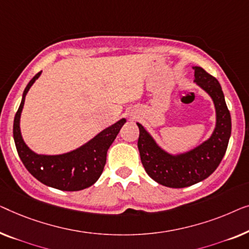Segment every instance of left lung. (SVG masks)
Wrapping results in <instances>:
<instances>
[{
    "label": "left lung",
    "mask_w": 249,
    "mask_h": 249,
    "mask_svg": "<svg viewBox=\"0 0 249 249\" xmlns=\"http://www.w3.org/2000/svg\"><path fill=\"white\" fill-rule=\"evenodd\" d=\"M195 81L214 101L216 127L211 138L185 155L173 157L156 144L143 126L138 123V148L146 174L163 186L183 188L208 178L221 162L228 148L231 117L221 86L204 69L195 66Z\"/></svg>",
    "instance_id": "left-lung-1"
}]
</instances>
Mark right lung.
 <instances>
[{"instance_id": "obj_1", "label": "right lung", "mask_w": 249, "mask_h": 249, "mask_svg": "<svg viewBox=\"0 0 249 249\" xmlns=\"http://www.w3.org/2000/svg\"><path fill=\"white\" fill-rule=\"evenodd\" d=\"M40 75L37 73L23 91L22 100L13 122V139L21 161L33 176L47 186L61 191H81L91 186L103 174L106 164L107 150L124 125L125 120L104 129L81 148L61 156H39L24 144L20 133V115L24 97Z\"/></svg>"}]
</instances>
